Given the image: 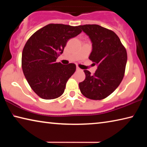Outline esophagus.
<instances>
[{
	"label": "esophagus",
	"instance_id": "1",
	"mask_svg": "<svg viewBox=\"0 0 147 147\" xmlns=\"http://www.w3.org/2000/svg\"><path fill=\"white\" fill-rule=\"evenodd\" d=\"M76 70H77V71H80L81 69H80V68L78 67H76Z\"/></svg>",
	"mask_w": 147,
	"mask_h": 147
}]
</instances>
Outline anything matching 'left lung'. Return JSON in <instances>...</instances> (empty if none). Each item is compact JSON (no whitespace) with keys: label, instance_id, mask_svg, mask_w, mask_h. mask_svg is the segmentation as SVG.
I'll return each mask as SVG.
<instances>
[{"label":"left lung","instance_id":"1","mask_svg":"<svg viewBox=\"0 0 147 147\" xmlns=\"http://www.w3.org/2000/svg\"><path fill=\"white\" fill-rule=\"evenodd\" d=\"M92 43L89 57L97 65L93 75L84 70L86 78L79 83L82 94L92 100H102L118 88L124 77L127 53L115 32L98 24L79 26Z\"/></svg>","mask_w":147,"mask_h":147}]
</instances>
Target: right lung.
Instances as JSON below:
<instances>
[{
    "mask_svg": "<svg viewBox=\"0 0 147 147\" xmlns=\"http://www.w3.org/2000/svg\"><path fill=\"white\" fill-rule=\"evenodd\" d=\"M81 32L79 26L49 24L27 41L22 53V69L32 90L41 98L54 99L63 93L76 65L56 63V59L69 39Z\"/></svg>",
    "mask_w": 147,
    "mask_h": 147,
    "instance_id": "obj_1",
    "label": "right lung"
}]
</instances>
